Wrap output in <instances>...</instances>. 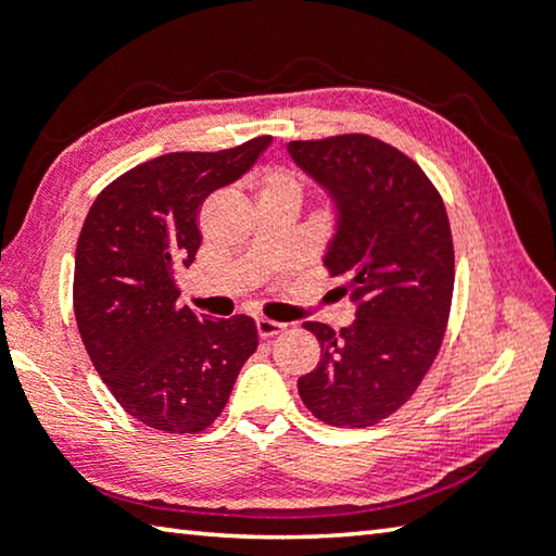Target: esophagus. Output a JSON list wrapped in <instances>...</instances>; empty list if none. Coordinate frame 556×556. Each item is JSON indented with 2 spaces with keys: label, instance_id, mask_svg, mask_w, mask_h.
I'll return each mask as SVG.
<instances>
[{
  "label": "esophagus",
  "instance_id": "34e87169",
  "mask_svg": "<svg viewBox=\"0 0 556 556\" xmlns=\"http://www.w3.org/2000/svg\"><path fill=\"white\" fill-rule=\"evenodd\" d=\"M287 326L279 324V321H271V319H257V333L262 339H275L277 333L285 331Z\"/></svg>",
  "mask_w": 556,
  "mask_h": 556
}]
</instances>
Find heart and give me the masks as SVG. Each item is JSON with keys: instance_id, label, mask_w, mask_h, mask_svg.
Masks as SVG:
<instances>
[{"instance_id": "obj_1", "label": "heart", "mask_w": 556, "mask_h": 556, "mask_svg": "<svg viewBox=\"0 0 556 556\" xmlns=\"http://www.w3.org/2000/svg\"><path fill=\"white\" fill-rule=\"evenodd\" d=\"M260 185H262V192H294V195H299V190H302L296 173L289 170L285 165L264 167L260 173Z\"/></svg>"}]
</instances>
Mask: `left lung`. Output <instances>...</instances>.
<instances>
[{
	"instance_id": "8db88e82",
	"label": "left lung",
	"mask_w": 556,
	"mask_h": 556,
	"mask_svg": "<svg viewBox=\"0 0 556 556\" xmlns=\"http://www.w3.org/2000/svg\"><path fill=\"white\" fill-rule=\"evenodd\" d=\"M287 148L337 202L324 267L356 304V321L341 331L304 324L321 361L299 378V395L326 426H376L416 393L451 319L455 250L443 198L416 161L374 136Z\"/></svg>"
}]
</instances>
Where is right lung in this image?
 <instances>
[{
	"label": "right lung",
	"mask_w": 556,
	"mask_h": 556,
	"mask_svg": "<svg viewBox=\"0 0 556 556\" xmlns=\"http://www.w3.org/2000/svg\"><path fill=\"white\" fill-rule=\"evenodd\" d=\"M271 143L257 136L217 153H167L99 192L74 264V314L91 364L121 408L163 433H200L257 351L252 316L207 319L178 306L175 271L200 247L198 210Z\"/></svg>",
	"instance_id": "add662e5"
}]
</instances>
